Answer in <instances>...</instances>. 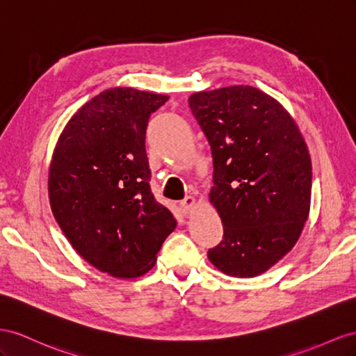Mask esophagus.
I'll list each match as a JSON object with an SVG mask.
<instances>
[{
    "mask_svg": "<svg viewBox=\"0 0 356 356\" xmlns=\"http://www.w3.org/2000/svg\"><path fill=\"white\" fill-rule=\"evenodd\" d=\"M194 206H195V200L192 198V197H186L185 200L180 201V209H181V211H184V213L191 211L192 209H194Z\"/></svg>",
    "mask_w": 356,
    "mask_h": 356,
    "instance_id": "34e87169",
    "label": "esophagus"
}]
</instances>
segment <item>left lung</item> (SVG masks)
<instances>
[{
    "instance_id": "8db88e82",
    "label": "left lung",
    "mask_w": 356,
    "mask_h": 356,
    "mask_svg": "<svg viewBox=\"0 0 356 356\" xmlns=\"http://www.w3.org/2000/svg\"><path fill=\"white\" fill-rule=\"evenodd\" d=\"M189 107L213 156L210 202L223 238L207 257L222 273L253 277L296 245L307 220L312 161L296 120L252 86L202 90Z\"/></svg>"
}]
</instances>
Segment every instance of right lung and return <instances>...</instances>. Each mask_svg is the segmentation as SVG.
Instances as JSON below:
<instances>
[{"mask_svg":"<svg viewBox=\"0 0 356 356\" xmlns=\"http://www.w3.org/2000/svg\"><path fill=\"white\" fill-rule=\"evenodd\" d=\"M167 95L111 88L76 111L49 170L52 213L70 245L97 270L138 277L176 228L150 191L146 128Z\"/></svg>","mask_w":356,"mask_h":356,"instance_id":"right-lung-1","label":"right lung"}]
</instances>
